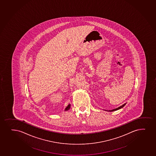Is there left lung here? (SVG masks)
I'll list each match as a JSON object with an SVG mask.
<instances>
[{
	"label": "left lung",
	"instance_id": "1",
	"mask_svg": "<svg viewBox=\"0 0 156 156\" xmlns=\"http://www.w3.org/2000/svg\"><path fill=\"white\" fill-rule=\"evenodd\" d=\"M125 105V104H124V105H121V106H119V108H115V109H113V110H109L108 111H110V112H113V111H116V110H119V109H120V108H122L123 106H124Z\"/></svg>",
	"mask_w": 156,
	"mask_h": 156
}]
</instances>
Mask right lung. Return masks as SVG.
<instances>
[{
	"label": "right lung",
	"mask_w": 156,
	"mask_h": 156,
	"mask_svg": "<svg viewBox=\"0 0 156 156\" xmlns=\"http://www.w3.org/2000/svg\"><path fill=\"white\" fill-rule=\"evenodd\" d=\"M70 108V105H69L68 106L66 107V108H65V111H67V110H69Z\"/></svg>",
	"instance_id": "1"
}]
</instances>
